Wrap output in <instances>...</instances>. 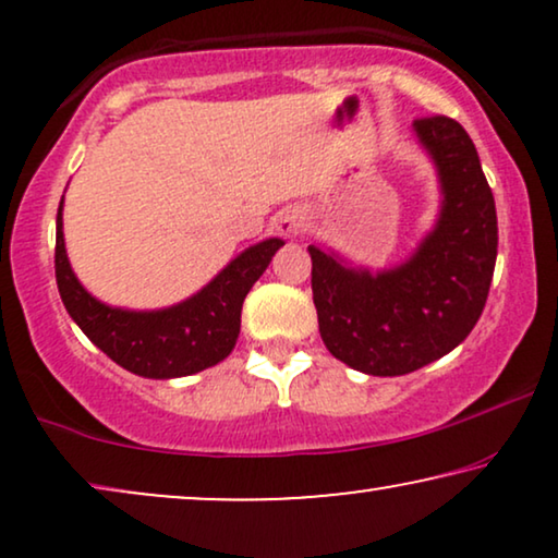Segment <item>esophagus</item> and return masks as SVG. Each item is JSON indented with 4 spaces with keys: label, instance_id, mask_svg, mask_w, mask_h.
I'll list each match as a JSON object with an SVG mask.
<instances>
[{
    "label": "esophagus",
    "instance_id": "34e87169",
    "mask_svg": "<svg viewBox=\"0 0 558 558\" xmlns=\"http://www.w3.org/2000/svg\"><path fill=\"white\" fill-rule=\"evenodd\" d=\"M277 228L281 235H296L304 228V216L300 210H284L277 220Z\"/></svg>",
    "mask_w": 558,
    "mask_h": 558
}]
</instances>
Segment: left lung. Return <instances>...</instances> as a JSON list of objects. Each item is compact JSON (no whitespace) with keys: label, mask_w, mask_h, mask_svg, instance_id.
I'll use <instances>...</instances> for the list:
<instances>
[{"label":"left lung","mask_w":558,"mask_h":558,"mask_svg":"<svg viewBox=\"0 0 558 558\" xmlns=\"http://www.w3.org/2000/svg\"><path fill=\"white\" fill-rule=\"evenodd\" d=\"M437 165V226L401 266L353 269L310 246L312 300L327 350L368 376H403L439 361L483 315L498 256V216L477 149L449 117L414 121Z\"/></svg>","instance_id":"left-lung-1"}]
</instances>
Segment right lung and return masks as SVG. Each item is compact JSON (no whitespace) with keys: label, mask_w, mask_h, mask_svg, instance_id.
Wrapping results in <instances>:
<instances>
[{"label":"right lung","mask_w":558,"mask_h":558,"mask_svg":"<svg viewBox=\"0 0 558 558\" xmlns=\"http://www.w3.org/2000/svg\"><path fill=\"white\" fill-rule=\"evenodd\" d=\"M56 279L68 315L113 363L144 378L193 376L231 355L241 332V307L248 289L284 246L266 239L248 246L201 292L165 310L109 307L88 294L71 269L63 239V201L56 223Z\"/></svg>","instance_id":"add662e5"}]
</instances>
